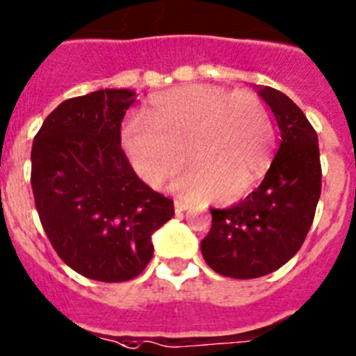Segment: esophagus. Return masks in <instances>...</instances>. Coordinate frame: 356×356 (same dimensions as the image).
<instances>
[{"label":"esophagus","instance_id":"34e87169","mask_svg":"<svg viewBox=\"0 0 356 356\" xmlns=\"http://www.w3.org/2000/svg\"><path fill=\"white\" fill-rule=\"evenodd\" d=\"M174 206H175V213H182V211H186V209L190 208V204H188L186 200H182V199H175Z\"/></svg>","mask_w":356,"mask_h":356}]
</instances>
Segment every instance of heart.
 Returning <instances> with one entry per match:
<instances>
[{"label": "heart", "mask_w": 356, "mask_h": 356, "mask_svg": "<svg viewBox=\"0 0 356 356\" xmlns=\"http://www.w3.org/2000/svg\"><path fill=\"white\" fill-rule=\"evenodd\" d=\"M274 129L265 104L249 91L190 84L157 95L145 114L123 127V147L136 172L163 188L186 165L177 184L190 197L234 202L245 197L268 165ZM191 148L188 149L187 147Z\"/></svg>", "instance_id": "heart-1"}]
</instances>
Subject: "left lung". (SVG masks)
I'll list each match as a JSON object with an SVG mask.
<instances>
[{"label": "left lung", "instance_id": "1", "mask_svg": "<svg viewBox=\"0 0 356 356\" xmlns=\"http://www.w3.org/2000/svg\"><path fill=\"white\" fill-rule=\"evenodd\" d=\"M281 131L277 154L265 179L233 208H211V229L200 242L206 264L234 280L277 270L301 249L321 197L317 132L286 95L261 88Z\"/></svg>", "mask_w": 356, "mask_h": 356}]
</instances>
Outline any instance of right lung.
Wrapping results in <instances>:
<instances>
[{
  "label": "right lung",
  "instance_id": "1",
  "mask_svg": "<svg viewBox=\"0 0 356 356\" xmlns=\"http://www.w3.org/2000/svg\"><path fill=\"white\" fill-rule=\"evenodd\" d=\"M129 89L70 98L33 138L32 190L42 229L64 264L104 283L134 280L174 200L147 186L122 148Z\"/></svg>",
  "mask_w": 356,
  "mask_h": 356
}]
</instances>
